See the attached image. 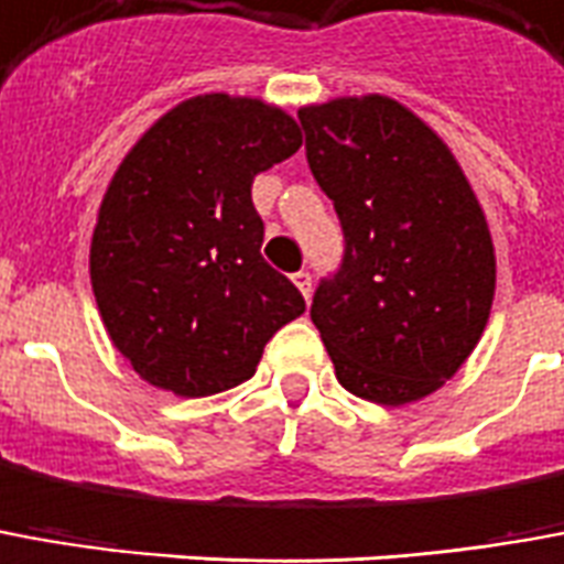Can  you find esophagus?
<instances>
[{
  "mask_svg": "<svg viewBox=\"0 0 564 564\" xmlns=\"http://www.w3.org/2000/svg\"><path fill=\"white\" fill-rule=\"evenodd\" d=\"M293 283L299 286V293L305 295V299H311V274L308 271H295Z\"/></svg>",
  "mask_w": 564,
  "mask_h": 564,
  "instance_id": "obj_1",
  "label": "esophagus"
}]
</instances>
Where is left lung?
Segmentation results:
<instances>
[{
  "mask_svg": "<svg viewBox=\"0 0 564 564\" xmlns=\"http://www.w3.org/2000/svg\"><path fill=\"white\" fill-rule=\"evenodd\" d=\"M299 121L345 228V262L311 321L345 391L419 403L486 333L498 283L486 210L446 140L393 97H333Z\"/></svg>",
  "mask_w": 564,
  "mask_h": 564,
  "instance_id": "1",
  "label": "left lung"
}]
</instances>
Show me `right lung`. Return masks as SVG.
Instances as JSON below:
<instances>
[{
    "label": "right lung",
    "instance_id": "add662e5",
    "mask_svg": "<svg viewBox=\"0 0 564 564\" xmlns=\"http://www.w3.org/2000/svg\"><path fill=\"white\" fill-rule=\"evenodd\" d=\"M302 145L262 97L210 90L152 121L112 173L90 235L109 341L145 384L210 397L253 376L305 299L262 259L256 173Z\"/></svg>",
    "mask_w": 564,
    "mask_h": 564
}]
</instances>
